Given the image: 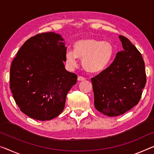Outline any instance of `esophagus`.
<instances>
[{
	"label": "esophagus",
	"mask_w": 154,
	"mask_h": 154,
	"mask_svg": "<svg viewBox=\"0 0 154 154\" xmlns=\"http://www.w3.org/2000/svg\"><path fill=\"white\" fill-rule=\"evenodd\" d=\"M85 77H82V76H80V75H79V76H78V80L79 81H82V80H85Z\"/></svg>",
	"instance_id": "34e87169"
}]
</instances>
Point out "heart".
I'll return each mask as SVG.
<instances>
[{
    "label": "heart",
    "mask_w": 154,
    "mask_h": 154,
    "mask_svg": "<svg viewBox=\"0 0 154 154\" xmlns=\"http://www.w3.org/2000/svg\"><path fill=\"white\" fill-rule=\"evenodd\" d=\"M113 53V46L109 42L85 38L75 42L74 51L68 49L66 51L65 60L68 67L72 69L76 67L78 57L82 58V65L85 69L96 73L107 67Z\"/></svg>",
    "instance_id": "1"
}]
</instances>
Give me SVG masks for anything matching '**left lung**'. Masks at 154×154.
Listing matches in <instances>:
<instances>
[{"label": "left lung", "instance_id": "8db88e82", "mask_svg": "<svg viewBox=\"0 0 154 154\" xmlns=\"http://www.w3.org/2000/svg\"><path fill=\"white\" fill-rule=\"evenodd\" d=\"M122 50L113 63L91 78L94 106L107 116L123 114L140 101L146 79L143 56L127 38L119 36Z\"/></svg>", "mask_w": 154, "mask_h": 154}]
</instances>
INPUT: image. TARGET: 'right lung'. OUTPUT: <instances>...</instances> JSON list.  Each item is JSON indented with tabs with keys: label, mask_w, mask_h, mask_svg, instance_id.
<instances>
[{
	"label": "right lung",
	"mask_w": 154,
	"mask_h": 154,
	"mask_svg": "<svg viewBox=\"0 0 154 154\" xmlns=\"http://www.w3.org/2000/svg\"><path fill=\"white\" fill-rule=\"evenodd\" d=\"M60 35L42 33L25 41L12 61L10 89L20 111L38 120H49L64 109L77 75L65 69L67 47Z\"/></svg>",
	"instance_id": "1"
}]
</instances>
